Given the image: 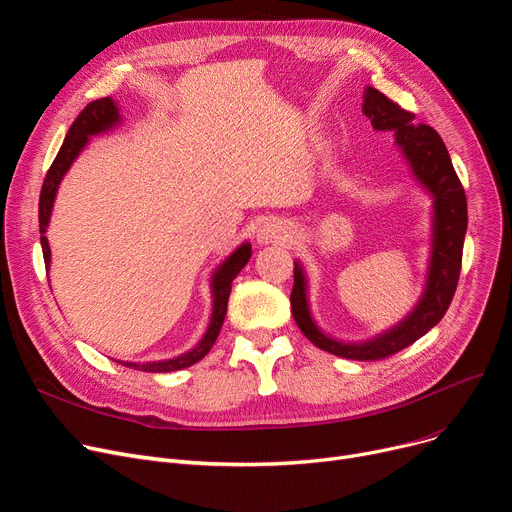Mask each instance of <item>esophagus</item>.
Returning <instances> with one entry per match:
<instances>
[{"label":"esophagus","instance_id":"esophagus-1","mask_svg":"<svg viewBox=\"0 0 512 512\" xmlns=\"http://www.w3.org/2000/svg\"><path fill=\"white\" fill-rule=\"evenodd\" d=\"M257 238L259 242H265V245L267 242H284L290 238V228L282 220H270L261 226Z\"/></svg>","mask_w":512,"mask_h":512}]
</instances>
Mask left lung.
<instances>
[{"label":"left lung","mask_w":512,"mask_h":512,"mask_svg":"<svg viewBox=\"0 0 512 512\" xmlns=\"http://www.w3.org/2000/svg\"><path fill=\"white\" fill-rule=\"evenodd\" d=\"M363 112L375 130H394V137L419 182L434 195V249L423 299L415 311L394 330L363 344H342L321 334L307 307L305 276L294 265V286L290 292L292 317L301 332L321 351L353 359L380 361L411 346L432 330L448 311L461 276L463 242L467 232V197L456 176L440 134L427 124H413V112L400 107L378 89L367 87Z\"/></svg>","instance_id":"left-lung-1"}]
</instances>
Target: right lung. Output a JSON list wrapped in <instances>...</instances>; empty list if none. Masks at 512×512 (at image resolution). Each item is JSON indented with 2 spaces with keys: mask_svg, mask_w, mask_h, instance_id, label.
<instances>
[{
  "mask_svg": "<svg viewBox=\"0 0 512 512\" xmlns=\"http://www.w3.org/2000/svg\"><path fill=\"white\" fill-rule=\"evenodd\" d=\"M118 122V110L110 97H101L97 101H91L83 112L76 116V120L72 122L64 145L60 147L56 159H53L51 168L47 170V176L43 180L41 186V197H39V232H41V247H43V259L45 265H49V242L45 238V228L49 224V215H51V207H53V199H56L58 193V184L62 180V176L66 174V170L70 168V164L74 161V157L80 153V149L85 147V143L89 141L91 134H97L105 128H110ZM251 257V245H242L238 247L222 265L220 270L215 272L213 276V313H211V324L203 336V340L193 348L176 359H168V361H157V363H122L126 367L139 369V371H151V373H168V371H176V369H184L188 365H195L197 361H201L209 351L213 342L218 340V334L222 330L224 317L228 311V297H230V288H232V280L238 276V272L242 267L247 265Z\"/></svg>",
  "mask_w": 512,
  "mask_h": 512,
  "instance_id": "1",
  "label": "right lung"
}]
</instances>
